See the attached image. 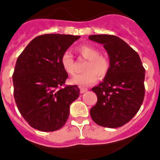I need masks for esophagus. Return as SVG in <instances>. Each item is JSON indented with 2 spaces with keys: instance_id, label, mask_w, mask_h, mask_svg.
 I'll return each mask as SVG.
<instances>
[{
  "instance_id": "obj_1",
  "label": "esophagus",
  "mask_w": 160,
  "mask_h": 160,
  "mask_svg": "<svg viewBox=\"0 0 160 160\" xmlns=\"http://www.w3.org/2000/svg\"><path fill=\"white\" fill-rule=\"evenodd\" d=\"M79 89H80V93H85V92H86L88 90L87 88H82V87H79Z\"/></svg>"
}]
</instances>
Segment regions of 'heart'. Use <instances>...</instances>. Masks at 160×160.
Instances as JSON below:
<instances>
[{
    "label": "heart",
    "instance_id": "1",
    "mask_svg": "<svg viewBox=\"0 0 160 160\" xmlns=\"http://www.w3.org/2000/svg\"><path fill=\"white\" fill-rule=\"evenodd\" d=\"M82 58L87 60L83 70L85 73L74 76L70 79V83L79 86H89L99 79H104L110 70V60L105 55H101V51L91 45H82L77 49ZM60 64L65 72L70 75L75 73V62L70 51H64L60 57Z\"/></svg>",
    "mask_w": 160,
    "mask_h": 160
}]
</instances>
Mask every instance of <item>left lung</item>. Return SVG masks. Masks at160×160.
Masks as SVG:
<instances>
[{
    "instance_id": "1",
    "label": "left lung",
    "mask_w": 160,
    "mask_h": 160,
    "mask_svg": "<svg viewBox=\"0 0 160 160\" xmlns=\"http://www.w3.org/2000/svg\"><path fill=\"white\" fill-rule=\"evenodd\" d=\"M89 39L104 44L111 63L104 81L92 89L98 102L90 116L102 127H121L132 119L143 103L145 69L137 51L119 37L93 35Z\"/></svg>"
}]
</instances>
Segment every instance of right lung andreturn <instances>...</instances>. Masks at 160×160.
<instances>
[{
	"instance_id": "1",
	"label": "right lung",
	"mask_w": 160,
	"mask_h": 160,
	"mask_svg": "<svg viewBox=\"0 0 160 160\" xmlns=\"http://www.w3.org/2000/svg\"><path fill=\"white\" fill-rule=\"evenodd\" d=\"M80 36L45 34L32 39L19 55L12 74L19 112L29 125L43 132L60 129L79 96L78 86H67L68 74L60 57Z\"/></svg>"
}]
</instances>
